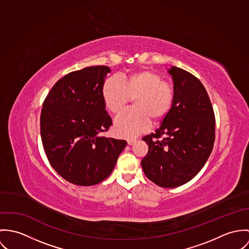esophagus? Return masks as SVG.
<instances>
[{
  "instance_id": "obj_1",
  "label": "esophagus",
  "mask_w": 249,
  "mask_h": 249,
  "mask_svg": "<svg viewBox=\"0 0 249 249\" xmlns=\"http://www.w3.org/2000/svg\"><path fill=\"white\" fill-rule=\"evenodd\" d=\"M136 142V139H133V138H130V139H127V143L129 145H133L134 143Z\"/></svg>"
}]
</instances>
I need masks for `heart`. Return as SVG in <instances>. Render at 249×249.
<instances>
[{"instance_id":"1","label":"heart","mask_w":249,"mask_h":249,"mask_svg":"<svg viewBox=\"0 0 249 249\" xmlns=\"http://www.w3.org/2000/svg\"><path fill=\"white\" fill-rule=\"evenodd\" d=\"M101 94L107 110L113 114L134 99V108L120 112L114 120L116 133L126 138L146 131L151 119L154 122L162 120L174 101L172 85L150 70H139L122 75L120 79L108 78L103 83Z\"/></svg>"}]
</instances>
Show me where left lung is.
Instances as JSON below:
<instances>
[{"mask_svg":"<svg viewBox=\"0 0 249 249\" xmlns=\"http://www.w3.org/2000/svg\"><path fill=\"white\" fill-rule=\"evenodd\" d=\"M174 101L161 126L142 138L148 145L141 166L160 187L180 186L201 170L215 141V113L208 93L192 73L173 67Z\"/></svg>","mask_w":249,"mask_h":249,"instance_id":"8db88e82","label":"left lung"}]
</instances>
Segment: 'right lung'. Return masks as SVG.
<instances>
[{
    "instance_id": "right-lung-1",
    "label": "right lung",
    "mask_w": 249,
    "mask_h": 249,
    "mask_svg": "<svg viewBox=\"0 0 249 249\" xmlns=\"http://www.w3.org/2000/svg\"><path fill=\"white\" fill-rule=\"evenodd\" d=\"M106 66L88 67L59 79L43 103L41 138L50 164L66 180L95 185L111 175L127 142L105 138L112 122L101 89Z\"/></svg>"
}]
</instances>
